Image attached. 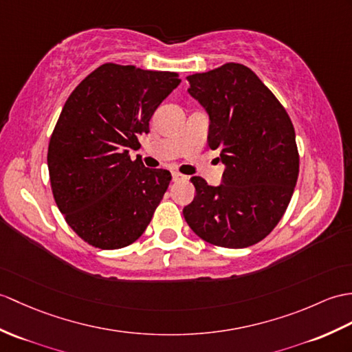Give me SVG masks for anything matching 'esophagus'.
I'll use <instances>...</instances> for the list:
<instances>
[{
    "label": "esophagus",
    "mask_w": 352,
    "mask_h": 352,
    "mask_svg": "<svg viewBox=\"0 0 352 352\" xmlns=\"http://www.w3.org/2000/svg\"><path fill=\"white\" fill-rule=\"evenodd\" d=\"M186 178H187L186 175H182L179 173H173V182H174V183L183 182V179H186Z\"/></svg>",
    "instance_id": "1"
}]
</instances>
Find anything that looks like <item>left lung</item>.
<instances>
[{"mask_svg":"<svg viewBox=\"0 0 352 352\" xmlns=\"http://www.w3.org/2000/svg\"><path fill=\"white\" fill-rule=\"evenodd\" d=\"M189 94L210 117L208 146L225 165L220 186L192 177L195 199L183 214L192 231L220 248L264 240L285 214L300 157L292 121L249 67L226 63L187 76Z\"/></svg>","mask_w":352,"mask_h":352,"instance_id":"1","label":"left lung"}]
</instances>
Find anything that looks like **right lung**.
Listing matches in <instances>:
<instances>
[{"label": "right lung", "instance_id": "obj_1", "mask_svg": "<svg viewBox=\"0 0 352 352\" xmlns=\"http://www.w3.org/2000/svg\"><path fill=\"white\" fill-rule=\"evenodd\" d=\"M182 82L175 72L102 64L69 96L49 141L54 199L94 248L136 241L165 195L170 173L130 159L157 106Z\"/></svg>", "mask_w": 352, "mask_h": 352}]
</instances>
